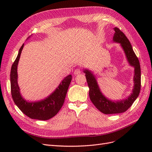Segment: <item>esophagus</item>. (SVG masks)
Listing matches in <instances>:
<instances>
[{"label":"esophagus","instance_id":"obj_1","mask_svg":"<svg viewBox=\"0 0 152 152\" xmlns=\"http://www.w3.org/2000/svg\"><path fill=\"white\" fill-rule=\"evenodd\" d=\"M80 72H81V70H80V69L77 68L74 70V74L75 75H78V74H79V73H80Z\"/></svg>","mask_w":152,"mask_h":152}]
</instances>
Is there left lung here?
Instances as JSON below:
<instances>
[{"label":"left lung","mask_w":152,"mask_h":152,"mask_svg":"<svg viewBox=\"0 0 152 152\" xmlns=\"http://www.w3.org/2000/svg\"><path fill=\"white\" fill-rule=\"evenodd\" d=\"M114 42L120 43L126 53L127 60L131 66L134 67V86L132 93L126 99L114 102L106 98L101 93L94 76L89 70H85L86 77L88 84L90 99L101 112L104 114L123 113L129 108L139 96L141 90V68L139 59L136 56L132 45L126 35L117 27L114 28Z\"/></svg>","instance_id":"8db88e82"}]
</instances>
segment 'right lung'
Listing matches in <instances>:
<instances>
[{
  "label": "right lung",
  "instance_id": "obj_1",
  "mask_svg": "<svg viewBox=\"0 0 152 152\" xmlns=\"http://www.w3.org/2000/svg\"><path fill=\"white\" fill-rule=\"evenodd\" d=\"M24 44L20 48L18 56L14 61L10 74L11 92L14 102L21 111L30 118L46 121L51 118L59 112L65 102L68 87L72 77L69 75L63 79L53 94L39 102H28L21 97L18 84L17 66Z\"/></svg>",
  "mask_w": 152,
  "mask_h": 152
}]
</instances>
